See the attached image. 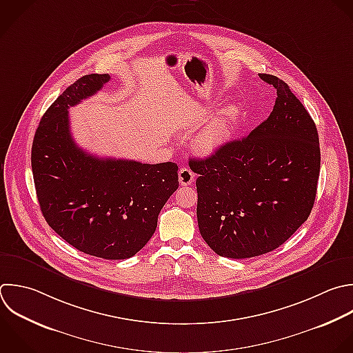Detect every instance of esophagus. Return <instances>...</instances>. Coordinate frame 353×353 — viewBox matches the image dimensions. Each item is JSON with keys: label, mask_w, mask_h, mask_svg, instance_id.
Returning a JSON list of instances; mask_svg holds the SVG:
<instances>
[{"label": "esophagus", "mask_w": 353, "mask_h": 353, "mask_svg": "<svg viewBox=\"0 0 353 353\" xmlns=\"http://www.w3.org/2000/svg\"><path fill=\"white\" fill-rule=\"evenodd\" d=\"M178 178H179V183L182 186H188L190 183H193L194 181V174L190 168H186V167H182L178 172Z\"/></svg>", "instance_id": "obj_1"}]
</instances>
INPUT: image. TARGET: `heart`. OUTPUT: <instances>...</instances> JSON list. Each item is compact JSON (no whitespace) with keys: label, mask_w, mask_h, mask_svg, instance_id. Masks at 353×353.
Masks as SVG:
<instances>
[{"label":"heart","mask_w":353,"mask_h":353,"mask_svg":"<svg viewBox=\"0 0 353 353\" xmlns=\"http://www.w3.org/2000/svg\"><path fill=\"white\" fill-rule=\"evenodd\" d=\"M239 110L234 106H229L215 114L196 135L194 148L203 154H212L226 145L236 128Z\"/></svg>","instance_id":"obj_1"}]
</instances>
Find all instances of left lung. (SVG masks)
Returning a JSON list of instances; mask_svg holds the SVG:
<instances>
[{
	"label": "left lung",
	"mask_w": 353,
	"mask_h": 353,
	"mask_svg": "<svg viewBox=\"0 0 353 353\" xmlns=\"http://www.w3.org/2000/svg\"><path fill=\"white\" fill-rule=\"evenodd\" d=\"M259 77L277 94L270 116L248 137L189 161L199 174V230L214 252L233 259L266 254L288 240L312 211L320 172L310 114L283 80Z\"/></svg>",
	"instance_id": "obj_1"
}]
</instances>
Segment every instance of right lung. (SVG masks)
<instances>
[{"label": "right lung", "instance_id": "right-lung-1", "mask_svg": "<svg viewBox=\"0 0 353 353\" xmlns=\"http://www.w3.org/2000/svg\"><path fill=\"white\" fill-rule=\"evenodd\" d=\"M109 80L84 76L50 106L34 135L32 168L41 212L63 240L94 256L127 259L153 236L161 208L179 186L178 165L99 159L76 145L69 108Z\"/></svg>", "mask_w": 353, "mask_h": 353}]
</instances>
